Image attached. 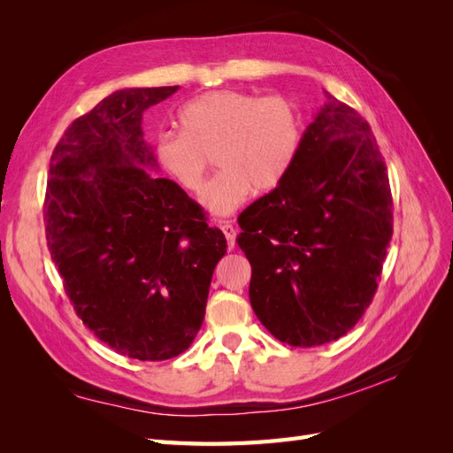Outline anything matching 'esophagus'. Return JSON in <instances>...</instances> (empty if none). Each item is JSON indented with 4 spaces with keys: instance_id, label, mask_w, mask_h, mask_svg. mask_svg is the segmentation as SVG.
I'll list each match as a JSON object with an SVG mask.
<instances>
[{
    "instance_id": "esophagus-1",
    "label": "esophagus",
    "mask_w": 453,
    "mask_h": 453,
    "mask_svg": "<svg viewBox=\"0 0 453 453\" xmlns=\"http://www.w3.org/2000/svg\"><path fill=\"white\" fill-rule=\"evenodd\" d=\"M221 230H223V234H225L226 242H228V248L232 250V248H234V243H236V228L232 226L230 223H223V225H221Z\"/></svg>"
}]
</instances>
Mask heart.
Wrapping results in <instances>:
<instances>
[{
    "label": "heart",
    "mask_w": 453,
    "mask_h": 453,
    "mask_svg": "<svg viewBox=\"0 0 453 453\" xmlns=\"http://www.w3.org/2000/svg\"><path fill=\"white\" fill-rule=\"evenodd\" d=\"M181 132L162 130L153 150L160 170L188 193H200L208 155L219 172L202 202L213 215H230L253 187L268 190L289 172L303 140L298 104L285 96L211 90L177 113Z\"/></svg>",
    "instance_id": "b5f03b06"
}]
</instances>
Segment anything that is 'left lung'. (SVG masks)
I'll return each mask as SVG.
<instances>
[{"mask_svg": "<svg viewBox=\"0 0 453 453\" xmlns=\"http://www.w3.org/2000/svg\"><path fill=\"white\" fill-rule=\"evenodd\" d=\"M386 162L368 122L325 90L289 172L238 223L258 321L295 348L355 326L393 234Z\"/></svg>", "mask_w": 453, "mask_h": 453, "instance_id": "obj_1", "label": "left lung"}]
</instances>
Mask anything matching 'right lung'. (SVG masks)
I'll use <instances>...</instances> for the list:
<instances>
[{
	"mask_svg": "<svg viewBox=\"0 0 453 453\" xmlns=\"http://www.w3.org/2000/svg\"><path fill=\"white\" fill-rule=\"evenodd\" d=\"M180 87L122 88L65 130L50 157L47 243L83 323L120 355L164 361L200 331L226 238L155 175L143 111Z\"/></svg>",
	"mask_w": 453,
	"mask_h": 453,
	"instance_id": "add662e5",
	"label": "right lung"
}]
</instances>
